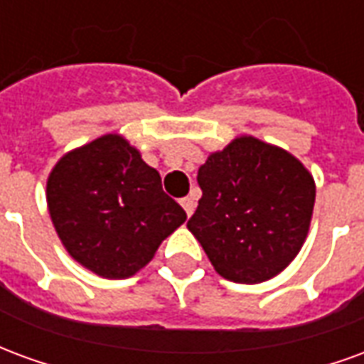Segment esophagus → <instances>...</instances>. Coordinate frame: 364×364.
Here are the masks:
<instances>
[{
	"mask_svg": "<svg viewBox=\"0 0 364 364\" xmlns=\"http://www.w3.org/2000/svg\"><path fill=\"white\" fill-rule=\"evenodd\" d=\"M181 206H183V208H185V213H187V216H191V214L195 213V198H193V197L181 198Z\"/></svg>",
	"mask_w": 364,
	"mask_h": 364,
	"instance_id": "esophagus-1",
	"label": "esophagus"
}]
</instances>
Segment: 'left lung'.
Here are the masks:
<instances>
[{
  "mask_svg": "<svg viewBox=\"0 0 364 364\" xmlns=\"http://www.w3.org/2000/svg\"><path fill=\"white\" fill-rule=\"evenodd\" d=\"M203 189L191 234L216 273L257 284L289 267L310 230L316 183L290 151L237 136L198 167Z\"/></svg>",
  "mask_w": 364,
  "mask_h": 364,
  "instance_id": "left-lung-1",
  "label": "left lung"
}]
</instances>
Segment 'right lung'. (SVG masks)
<instances>
[{
    "label": "right lung",
    "mask_w": 364,
    "mask_h": 364,
    "mask_svg": "<svg viewBox=\"0 0 364 364\" xmlns=\"http://www.w3.org/2000/svg\"><path fill=\"white\" fill-rule=\"evenodd\" d=\"M52 224L66 252L103 279H128L187 220L161 177L124 136L68 151L46 181Z\"/></svg>",
    "instance_id": "1"
}]
</instances>
